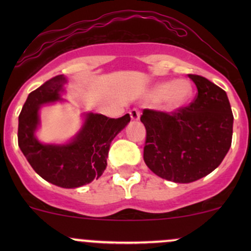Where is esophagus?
Here are the masks:
<instances>
[{"mask_svg":"<svg viewBox=\"0 0 251 251\" xmlns=\"http://www.w3.org/2000/svg\"><path fill=\"white\" fill-rule=\"evenodd\" d=\"M129 116H131L132 120H138L140 118V111L138 108H132L129 111Z\"/></svg>","mask_w":251,"mask_h":251,"instance_id":"1","label":"esophagus"}]
</instances>
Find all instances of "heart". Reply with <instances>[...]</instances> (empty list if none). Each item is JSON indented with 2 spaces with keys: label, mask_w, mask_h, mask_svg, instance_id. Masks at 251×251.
Listing matches in <instances>:
<instances>
[{
  "label": "heart",
  "mask_w": 251,
  "mask_h": 251,
  "mask_svg": "<svg viewBox=\"0 0 251 251\" xmlns=\"http://www.w3.org/2000/svg\"><path fill=\"white\" fill-rule=\"evenodd\" d=\"M192 94V87L186 80L166 81L155 85L152 88L150 97L153 100H162L163 107L168 111H174L181 107Z\"/></svg>",
  "instance_id": "heart-1"
}]
</instances>
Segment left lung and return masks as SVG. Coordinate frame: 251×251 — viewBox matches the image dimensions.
<instances>
[{"label":"left lung","instance_id":"obj_1","mask_svg":"<svg viewBox=\"0 0 251 251\" xmlns=\"http://www.w3.org/2000/svg\"><path fill=\"white\" fill-rule=\"evenodd\" d=\"M197 87L194 101L174 112L145 108L144 160L153 174L175 183L205 177L231 146L232 116L226 93L204 76L189 74Z\"/></svg>","mask_w":251,"mask_h":251}]
</instances>
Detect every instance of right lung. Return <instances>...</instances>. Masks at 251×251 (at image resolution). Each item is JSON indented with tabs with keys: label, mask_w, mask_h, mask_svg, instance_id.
Wrapping results in <instances>:
<instances>
[{
	"label": "right lung",
	"mask_w": 251,
	"mask_h": 251,
	"mask_svg": "<svg viewBox=\"0 0 251 251\" xmlns=\"http://www.w3.org/2000/svg\"><path fill=\"white\" fill-rule=\"evenodd\" d=\"M67 80L56 75L33 91L19 116L17 139L22 153L37 175L54 185L74 189L99 178L107 165L111 142L131 120L129 114L108 118L89 113L85 125L67 145H45L36 139L39 108L42 103L60 100V92Z\"/></svg>",
	"instance_id": "obj_1"
}]
</instances>
